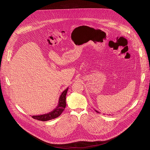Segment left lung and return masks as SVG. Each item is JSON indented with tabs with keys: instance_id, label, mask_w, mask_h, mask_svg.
<instances>
[{
	"instance_id": "left-lung-1",
	"label": "left lung",
	"mask_w": 150,
	"mask_h": 150,
	"mask_svg": "<svg viewBox=\"0 0 150 150\" xmlns=\"http://www.w3.org/2000/svg\"><path fill=\"white\" fill-rule=\"evenodd\" d=\"M95 111H96L97 113H100V112H99L98 111H97V110H96V109H95Z\"/></svg>"
}]
</instances>
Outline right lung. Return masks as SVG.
I'll return each mask as SVG.
<instances>
[{
  "label": "right lung",
  "instance_id": "obj_1",
  "mask_svg": "<svg viewBox=\"0 0 150 150\" xmlns=\"http://www.w3.org/2000/svg\"><path fill=\"white\" fill-rule=\"evenodd\" d=\"M68 88H67L66 90H64L62 92L59 98L58 106L56 107V108L54 109L52 111L47 114H42V115H33L32 118H33V119L36 120H40V121H47V120L54 119L55 118H57L58 117H59L62 114V111H64L66 106V97L68 91Z\"/></svg>",
  "mask_w": 150,
  "mask_h": 150
}]
</instances>
